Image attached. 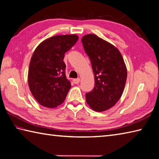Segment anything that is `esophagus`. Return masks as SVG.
<instances>
[{"mask_svg":"<svg viewBox=\"0 0 159 159\" xmlns=\"http://www.w3.org/2000/svg\"><path fill=\"white\" fill-rule=\"evenodd\" d=\"M73 83L74 84H78L80 83V79L79 78V79H73Z\"/></svg>","mask_w":159,"mask_h":159,"instance_id":"1","label":"esophagus"}]
</instances>
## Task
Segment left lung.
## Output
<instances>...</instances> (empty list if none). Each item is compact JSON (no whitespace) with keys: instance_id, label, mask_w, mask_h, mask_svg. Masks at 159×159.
Wrapping results in <instances>:
<instances>
[{"instance_id":"obj_1","label":"left lung","mask_w":159,"mask_h":159,"mask_svg":"<svg viewBox=\"0 0 159 159\" xmlns=\"http://www.w3.org/2000/svg\"><path fill=\"white\" fill-rule=\"evenodd\" d=\"M81 41L91 61L95 85L85 94L92 110L103 111L112 107L122 96L127 80V68L116 47L95 34L84 36Z\"/></svg>"}]
</instances>
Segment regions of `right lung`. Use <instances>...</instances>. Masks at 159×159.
Here are the masks:
<instances>
[{"instance_id":"obj_1","label":"right lung","mask_w":159,"mask_h":159,"mask_svg":"<svg viewBox=\"0 0 159 159\" xmlns=\"http://www.w3.org/2000/svg\"><path fill=\"white\" fill-rule=\"evenodd\" d=\"M79 39L75 34L57 35L40 43L34 50L28 71V84L43 106L54 108L64 102L71 88L65 76V53Z\"/></svg>"}]
</instances>
